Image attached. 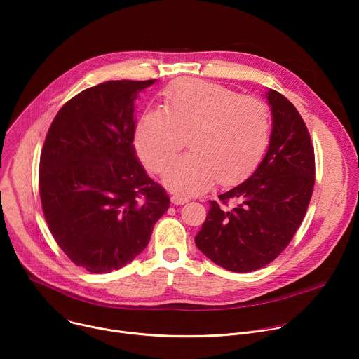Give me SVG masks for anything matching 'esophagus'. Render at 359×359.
<instances>
[{
	"instance_id": "34e87169",
	"label": "esophagus",
	"mask_w": 359,
	"mask_h": 359,
	"mask_svg": "<svg viewBox=\"0 0 359 359\" xmlns=\"http://www.w3.org/2000/svg\"><path fill=\"white\" fill-rule=\"evenodd\" d=\"M189 201V198L187 197H183V196H180V194H173L172 196V203L173 204H184V203H187Z\"/></svg>"
}]
</instances>
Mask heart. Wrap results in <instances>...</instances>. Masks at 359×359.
I'll return each mask as SVG.
<instances>
[{
    "mask_svg": "<svg viewBox=\"0 0 359 359\" xmlns=\"http://www.w3.org/2000/svg\"><path fill=\"white\" fill-rule=\"evenodd\" d=\"M166 111L144 112L135 143L142 161L163 173L184 146L190 153L168 172L166 183L182 194L241 180L262 158L270 137V114L263 100L219 83L186 79L163 92Z\"/></svg>",
    "mask_w": 359,
    "mask_h": 359,
    "instance_id": "heart-1",
    "label": "heart"
}]
</instances>
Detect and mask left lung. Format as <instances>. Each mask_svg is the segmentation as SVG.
I'll use <instances>...</instances> for the list:
<instances>
[{"label":"left lung","mask_w":359,"mask_h":359,"mask_svg":"<svg viewBox=\"0 0 359 359\" xmlns=\"http://www.w3.org/2000/svg\"><path fill=\"white\" fill-rule=\"evenodd\" d=\"M273 132L264 159L241 184L210 200L194 241L220 267L250 273L276 260L309 209L316 182L314 146L291 102L267 92Z\"/></svg>","instance_id":"1"}]
</instances>
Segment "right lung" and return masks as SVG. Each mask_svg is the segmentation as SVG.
<instances>
[{
	"label": "right lung",
	"instance_id": "right-lung-1",
	"mask_svg": "<svg viewBox=\"0 0 359 359\" xmlns=\"http://www.w3.org/2000/svg\"><path fill=\"white\" fill-rule=\"evenodd\" d=\"M151 83L108 81L79 92L43 142L39 196L46 224L69 260L89 273L130 263L170 206L133 146L135 99Z\"/></svg>",
	"mask_w": 359,
	"mask_h": 359
}]
</instances>
